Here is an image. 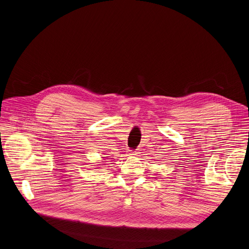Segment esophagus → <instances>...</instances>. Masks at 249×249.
Segmentation results:
<instances>
[{
  "instance_id": "1",
  "label": "esophagus",
  "mask_w": 249,
  "mask_h": 249,
  "mask_svg": "<svg viewBox=\"0 0 249 249\" xmlns=\"http://www.w3.org/2000/svg\"><path fill=\"white\" fill-rule=\"evenodd\" d=\"M138 154H139V153H138L137 151H131L129 155H131V156H138Z\"/></svg>"
}]
</instances>
